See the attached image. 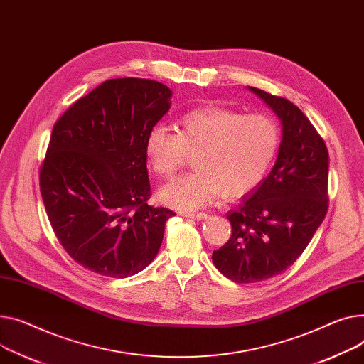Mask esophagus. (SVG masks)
Listing matches in <instances>:
<instances>
[{"label":"esophagus","instance_id":"34e87169","mask_svg":"<svg viewBox=\"0 0 364 364\" xmlns=\"http://www.w3.org/2000/svg\"><path fill=\"white\" fill-rule=\"evenodd\" d=\"M186 216H187V218H191V220H198V221H200V220H206V218H208V213H205V212H198V213H186Z\"/></svg>","mask_w":364,"mask_h":364}]
</instances>
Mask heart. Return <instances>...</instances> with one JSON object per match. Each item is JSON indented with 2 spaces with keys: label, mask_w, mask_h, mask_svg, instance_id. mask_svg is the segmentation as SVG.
<instances>
[{
  "label": "heart",
  "mask_w": 364,
  "mask_h": 364,
  "mask_svg": "<svg viewBox=\"0 0 364 364\" xmlns=\"http://www.w3.org/2000/svg\"><path fill=\"white\" fill-rule=\"evenodd\" d=\"M281 143L279 126L268 114H241L223 107H199L184 114L177 133L152 127L144 154L152 171L173 177L195 155L196 171L158 191L162 203L191 212L223 195L237 199L252 191L269 171Z\"/></svg>",
  "instance_id": "b5f03b06"
}]
</instances>
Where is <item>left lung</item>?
<instances>
[{"label": "left lung", "instance_id": "1", "mask_svg": "<svg viewBox=\"0 0 364 364\" xmlns=\"http://www.w3.org/2000/svg\"><path fill=\"white\" fill-rule=\"evenodd\" d=\"M281 119L278 158L263 178L227 213L232 232L213 252V264L238 284L282 274L304 252L328 212L329 155L309 118L281 96L249 86Z\"/></svg>", "mask_w": 364, "mask_h": 364}]
</instances>
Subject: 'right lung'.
<instances>
[{"label":"right lung","mask_w":364,"mask_h":364,"mask_svg":"<svg viewBox=\"0 0 364 364\" xmlns=\"http://www.w3.org/2000/svg\"><path fill=\"white\" fill-rule=\"evenodd\" d=\"M173 92L149 79H111L54 124L41 166V195L65 252L83 268L127 278L155 259L176 213L148 205L144 140Z\"/></svg>","instance_id":"add662e5"}]
</instances>
